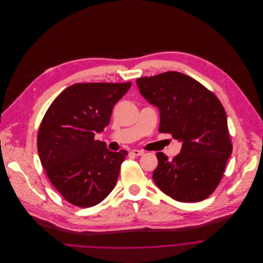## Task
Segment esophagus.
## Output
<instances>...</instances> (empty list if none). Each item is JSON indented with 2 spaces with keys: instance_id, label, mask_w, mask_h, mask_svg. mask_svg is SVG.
<instances>
[{
  "instance_id": "esophagus-1",
  "label": "esophagus",
  "mask_w": 263,
  "mask_h": 263,
  "mask_svg": "<svg viewBox=\"0 0 263 263\" xmlns=\"http://www.w3.org/2000/svg\"><path fill=\"white\" fill-rule=\"evenodd\" d=\"M129 154H133L135 156H140V155H143L144 154V151L143 150H138V149H134L129 152Z\"/></svg>"
}]
</instances>
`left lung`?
<instances>
[{
    "instance_id": "1",
    "label": "left lung",
    "mask_w": 263,
    "mask_h": 263,
    "mask_svg": "<svg viewBox=\"0 0 263 263\" xmlns=\"http://www.w3.org/2000/svg\"><path fill=\"white\" fill-rule=\"evenodd\" d=\"M140 93L160 110L159 130L182 142L168 160L157 152L155 184L179 202H199L219 185L232 152L227 116L219 98L198 81L177 71L137 80Z\"/></svg>"
}]
</instances>
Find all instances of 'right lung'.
I'll return each mask as SVG.
<instances>
[{
	"label": "right lung",
	"instance_id": "right-lung-1",
	"mask_svg": "<svg viewBox=\"0 0 263 263\" xmlns=\"http://www.w3.org/2000/svg\"><path fill=\"white\" fill-rule=\"evenodd\" d=\"M130 86V82L71 85L51 102L40 123L41 165L72 205L94 206L115 187L127 151L113 152L94 136L109 125L115 103Z\"/></svg>",
	"mask_w": 263,
	"mask_h": 263
}]
</instances>
